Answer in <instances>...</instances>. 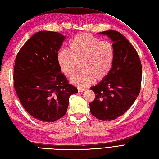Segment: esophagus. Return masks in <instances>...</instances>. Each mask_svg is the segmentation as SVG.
Segmentation results:
<instances>
[{"instance_id":"1","label":"esophagus","mask_w":159,"mask_h":159,"mask_svg":"<svg viewBox=\"0 0 159 159\" xmlns=\"http://www.w3.org/2000/svg\"><path fill=\"white\" fill-rule=\"evenodd\" d=\"M85 90H86L85 89L81 88V87H78V92H84V91H85Z\"/></svg>"}]
</instances>
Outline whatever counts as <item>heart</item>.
I'll return each instance as SVG.
<instances>
[{
  "label": "heart",
  "mask_w": 159,
  "mask_h": 159,
  "mask_svg": "<svg viewBox=\"0 0 159 159\" xmlns=\"http://www.w3.org/2000/svg\"><path fill=\"white\" fill-rule=\"evenodd\" d=\"M68 52L59 51L57 62L61 70L66 77H71L80 64L81 72L70 78V82L79 87H87L97 80L105 79L110 73L114 58L112 43L101 41L87 33L74 37L68 43Z\"/></svg>",
  "instance_id": "obj_1"
}]
</instances>
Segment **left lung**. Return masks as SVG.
<instances>
[{
	"mask_svg": "<svg viewBox=\"0 0 159 159\" xmlns=\"http://www.w3.org/2000/svg\"><path fill=\"white\" fill-rule=\"evenodd\" d=\"M98 34L113 42L114 58L110 73L90 88L95 94L90 111L98 120L111 121L126 112L139 95L142 66L135 49L120 33L110 30Z\"/></svg>",
	"mask_w": 159,
	"mask_h": 159,
	"instance_id": "obj_1",
	"label": "left lung"
}]
</instances>
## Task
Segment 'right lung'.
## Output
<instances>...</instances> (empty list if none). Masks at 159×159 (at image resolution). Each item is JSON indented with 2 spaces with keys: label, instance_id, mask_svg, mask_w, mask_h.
I'll list each match as a JSON object with an SVG mask.
<instances>
[{
  "label": "right lung",
  "instance_id": "obj_1",
  "mask_svg": "<svg viewBox=\"0 0 159 159\" xmlns=\"http://www.w3.org/2000/svg\"><path fill=\"white\" fill-rule=\"evenodd\" d=\"M66 37L41 31L26 41L16 58L14 88L25 110L45 122L57 121L66 113L70 97L78 93L68 84L57 62Z\"/></svg>",
  "mask_w": 159,
  "mask_h": 159
}]
</instances>
